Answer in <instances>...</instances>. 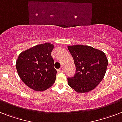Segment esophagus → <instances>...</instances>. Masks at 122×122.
Listing matches in <instances>:
<instances>
[{"label": "esophagus", "mask_w": 122, "mask_h": 122, "mask_svg": "<svg viewBox=\"0 0 122 122\" xmlns=\"http://www.w3.org/2000/svg\"><path fill=\"white\" fill-rule=\"evenodd\" d=\"M57 71H58L59 72H63V71H64V68H63V67H61V68H60Z\"/></svg>", "instance_id": "34e87169"}]
</instances>
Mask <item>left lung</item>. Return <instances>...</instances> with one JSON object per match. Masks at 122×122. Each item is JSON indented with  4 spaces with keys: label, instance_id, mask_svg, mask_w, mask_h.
<instances>
[{
    "label": "left lung",
    "instance_id": "8db88e82",
    "mask_svg": "<svg viewBox=\"0 0 122 122\" xmlns=\"http://www.w3.org/2000/svg\"><path fill=\"white\" fill-rule=\"evenodd\" d=\"M76 65V73L68 78L69 86L78 93L90 92L103 79L108 60L104 52L88 46H68Z\"/></svg>",
    "mask_w": 122,
    "mask_h": 122
}]
</instances>
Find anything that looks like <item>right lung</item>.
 Segmentation results:
<instances>
[{"instance_id": "add662e5", "label": "right lung", "mask_w": 122, "mask_h": 122, "mask_svg": "<svg viewBox=\"0 0 122 122\" xmlns=\"http://www.w3.org/2000/svg\"><path fill=\"white\" fill-rule=\"evenodd\" d=\"M53 44L47 42L22 52L16 63L21 80L35 91H46L53 85L57 71L54 68L51 52Z\"/></svg>"}]
</instances>
